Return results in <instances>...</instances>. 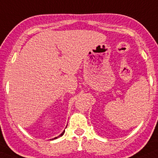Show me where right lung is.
<instances>
[{"label": "right lung", "instance_id": "add662e5", "mask_svg": "<svg viewBox=\"0 0 158 158\" xmlns=\"http://www.w3.org/2000/svg\"><path fill=\"white\" fill-rule=\"evenodd\" d=\"M64 132H65V130H64V131H63V132H62V134H60V135H59L58 137H61V136H63V135H64ZM58 137H56V138H52V140H53V139H56V138H58Z\"/></svg>", "mask_w": 158, "mask_h": 158}]
</instances>
